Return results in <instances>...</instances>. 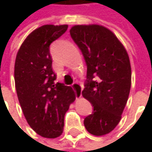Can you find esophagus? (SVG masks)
Here are the masks:
<instances>
[{"instance_id":"esophagus-1","label":"esophagus","mask_w":152,"mask_h":152,"mask_svg":"<svg viewBox=\"0 0 152 152\" xmlns=\"http://www.w3.org/2000/svg\"><path fill=\"white\" fill-rule=\"evenodd\" d=\"M72 88L75 90L76 97H77V98H79V97H81V96H82V91H83V88H82V86H81L78 83L75 82V83L72 84Z\"/></svg>"}]
</instances>
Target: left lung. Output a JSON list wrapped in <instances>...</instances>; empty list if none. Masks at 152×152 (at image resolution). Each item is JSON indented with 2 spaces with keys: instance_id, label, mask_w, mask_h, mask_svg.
<instances>
[{
  "instance_id": "1",
  "label": "left lung",
  "mask_w": 152,
  "mask_h": 152,
  "mask_svg": "<svg viewBox=\"0 0 152 152\" xmlns=\"http://www.w3.org/2000/svg\"><path fill=\"white\" fill-rule=\"evenodd\" d=\"M69 31L87 65L82 94L93 106L83 124L91 135L104 136L120 122L129 99V57L117 37L102 25H75Z\"/></svg>"
}]
</instances>
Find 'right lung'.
Returning a JSON list of instances; mask_svg holds the SVG:
<instances>
[{
  "label": "right lung",
  "instance_id": "add662e5",
  "mask_svg": "<svg viewBox=\"0 0 152 152\" xmlns=\"http://www.w3.org/2000/svg\"><path fill=\"white\" fill-rule=\"evenodd\" d=\"M68 30V25L46 24L28 35L15 62L17 98L30 127L46 138L60 137L64 116L76 99L70 86L56 83L50 45Z\"/></svg>",
  "mask_w": 152,
  "mask_h": 152
}]
</instances>
